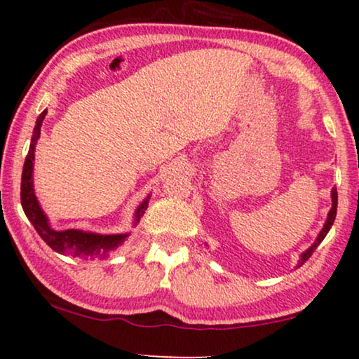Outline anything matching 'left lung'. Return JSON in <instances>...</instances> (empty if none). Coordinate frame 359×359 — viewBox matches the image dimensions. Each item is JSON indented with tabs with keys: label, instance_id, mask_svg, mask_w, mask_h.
<instances>
[{
	"label": "left lung",
	"instance_id": "left-lung-1",
	"mask_svg": "<svg viewBox=\"0 0 359 359\" xmlns=\"http://www.w3.org/2000/svg\"><path fill=\"white\" fill-rule=\"evenodd\" d=\"M332 201H333V204H332V209H330V212H328V219H327L325 225H323L322 232L318 233V237H317V240H316V243H313L312 247L307 250V252H304V253H302V257H301V259H299V263H297V268H301L302 264L306 263L307 259L312 257V253L316 252V248L318 247V245H320L322 240L325 238V235L328 233V230L332 229L333 222H335V215H337V204H338V194H337V189H335V188L332 189Z\"/></svg>",
	"mask_w": 359,
	"mask_h": 359
}]
</instances>
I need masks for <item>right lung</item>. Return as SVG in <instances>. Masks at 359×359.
I'll return each instance as SVG.
<instances>
[{
	"mask_svg": "<svg viewBox=\"0 0 359 359\" xmlns=\"http://www.w3.org/2000/svg\"><path fill=\"white\" fill-rule=\"evenodd\" d=\"M47 111H42V114L37 117L36 127H34V135L31 139V147H29L26 161H24L22 168V178H21V204L24 209V214L31 220L34 229L41 235V238L46 242L52 250L57 253L70 255L75 258H85V259H102L106 258L111 252H114L124 243V240L129 237V233H119V235H97L83 232V230H57L50 229L47 222L46 214L42 212L41 205L37 203L36 194H34L32 188V170H34V149H36L37 139L41 137V126L43 117H46ZM147 205H149V198L139 205L135 212V222H139L142 215H144Z\"/></svg>",
	"mask_w": 359,
	"mask_h": 359,
	"instance_id": "1",
	"label": "right lung"
}]
</instances>
